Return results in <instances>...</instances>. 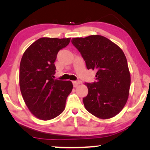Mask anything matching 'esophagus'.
Instances as JSON below:
<instances>
[{
	"label": "esophagus",
	"instance_id": "obj_1",
	"mask_svg": "<svg viewBox=\"0 0 150 150\" xmlns=\"http://www.w3.org/2000/svg\"><path fill=\"white\" fill-rule=\"evenodd\" d=\"M72 83H73V85H74V87H76L78 85H80V84L81 83V82L80 81H72Z\"/></svg>",
	"mask_w": 150,
	"mask_h": 150
}]
</instances>
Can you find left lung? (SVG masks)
Listing matches in <instances>:
<instances>
[{"label":"left lung","instance_id":"left-lung-1","mask_svg":"<svg viewBox=\"0 0 150 150\" xmlns=\"http://www.w3.org/2000/svg\"><path fill=\"white\" fill-rule=\"evenodd\" d=\"M71 43L85 61L88 69L96 71V81L85 83L88 94L85 107L101 119L117 115L126 104L130 86V74L124 52L117 45L101 35L73 38Z\"/></svg>","mask_w":150,"mask_h":150}]
</instances>
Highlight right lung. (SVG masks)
<instances>
[{"instance_id":"right-lung-1","label":"right lung","mask_w":150,"mask_h":150,"mask_svg":"<svg viewBox=\"0 0 150 150\" xmlns=\"http://www.w3.org/2000/svg\"><path fill=\"white\" fill-rule=\"evenodd\" d=\"M69 42L70 38H40L26 49L22 57L20 91L28 109L40 120H49L59 115L72 90L71 81L53 79L57 54Z\"/></svg>"}]
</instances>
